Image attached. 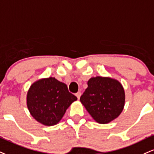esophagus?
<instances>
[{"label":"esophagus","mask_w":154,"mask_h":154,"mask_svg":"<svg viewBox=\"0 0 154 154\" xmlns=\"http://www.w3.org/2000/svg\"><path fill=\"white\" fill-rule=\"evenodd\" d=\"M76 95V96H77V97L78 98V99H79V97H80V96H81V92H77V93L75 94Z\"/></svg>","instance_id":"obj_1"}]
</instances>
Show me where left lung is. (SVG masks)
<instances>
[{"mask_svg": "<svg viewBox=\"0 0 154 154\" xmlns=\"http://www.w3.org/2000/svg\"><path fill=\"white\" fill-rule=\"evenodd\" d=\"M88 85L80 102L96 122L108 123L120 116L125 105V92L118 80L92 77Z\"/></svg>", "mask_w": 154, "mask_h": 154, "instance_id": "1", "label": "left lung"}]
</instances>
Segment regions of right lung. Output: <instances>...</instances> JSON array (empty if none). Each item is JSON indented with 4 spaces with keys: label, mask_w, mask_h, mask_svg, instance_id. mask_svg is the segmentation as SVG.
Returning a JSON list of instances; mask_svg holds the SVG:
<instances>
[{
    "label": "right lung",
    "mask_w": 154,
    "mask_h": 154,
    "mask_svg": "<svg viewBox=\"0 0 154 154\" xmlns=\"http://www.w3.org/2000/svg\"><path fill=\"white\" fill-rule=\"evenodd\" d=\"M77 100L64 83L49 77L31 85L27 93V107L37 121L50 126L58 123L66 109Z\"/></svg>",
    "instance_id": "obj_1"
}]
</instances>
